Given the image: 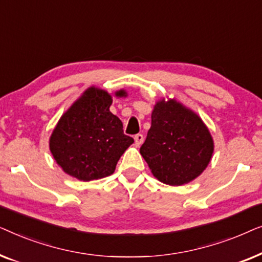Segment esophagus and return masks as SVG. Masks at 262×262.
Wrapping results in <instances>:
<instances>
[{
	"label": "esophagus",
	"instance_id": "34e87169",
	"mask_svg": "<svg viewBox=\"0 0 262 262\" xmlns=\"http://www.w3.org/2000/svg\"><path fill=\"white\" fill-rule=\"evenodd\" d=\"M143 141H144V136H143L142 134H138L135 136V144L139 146L143 143Z\"/></svg>",
	"mask_w": 262,
	"mask_h": 262
}]
</instances>
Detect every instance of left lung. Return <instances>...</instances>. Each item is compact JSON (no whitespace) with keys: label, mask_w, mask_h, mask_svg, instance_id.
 <instances>
[{"label":"left lung","mask_w":262,"mask_h":262,"mask_svg":"<svg viewBox=\"0 0 262 262\" xmlns=\"http://www.w3.org/2000/svg\"><path fill=\"white\" fill-rule=\"evenodd\" d=\"M139 151L157 180L180 186L205 170L213 154V139L198 114L173 99L160 100Z\"/></svg>","instance_id":"1"}]
</instances>
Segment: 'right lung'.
Masks as SVG:
<instances>
[{
    "instance_id": "1",
    "label": "right lung",
    "mask_w": 262,
    "mask_h": 262,
    "mask_svg": "<svg viewBox=\"0 0 262 262\" xmlns=\"http://www.w3.org/2000/svg\"><path fill=\"white\" fill-rule=\"evenodd\" d=\"M118 91L116 96H125ZM112 96L89 87L60 117L50 137L53 159L67 174L82 181L113 174L134 138L124 135L123 123L111 113Z\"/></svg>"
}]
</instances>
